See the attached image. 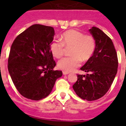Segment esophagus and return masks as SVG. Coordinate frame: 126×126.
I'll return each mask as SVG.
<instances>
[{"label": "esophagus", "mask_w": 126, "mask_h": 126, "mask_svg": "<svg viewBox=\"0 0 126 126\" xmlns=\"http://www.w3.org/2000/svg\"><path fill=\"white\" fill-rule=\"evenodd\" d=\"M62 73H63V74H64V75H66V74H69V72H67V71H63Z\"/></svg>", "instance_id": "34e87169"}]
</instances>
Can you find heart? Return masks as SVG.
<instances>
[{
  "label": "heart",
  "mask_w": 126,
  "mask_h": 126,
  "mask_svg": "<svg viewBox=\"0 0 126 126\" xmlns=\"http://www.w3.org/2000/svg\"><path fill=\"white\" fill-rule=\"evenodd\" d=\"M61 42L53 40L51 43L50 51L53 56L61 58L64 55V47H72L71 55L58 62V67L65 71L75 69L81 64V59L88 61L95 50V40L91 35H84L82 32L75 30H70L64 32L61 36Z\"/></svg>",
  "instance_id": "heart-1"
}]
</instances>
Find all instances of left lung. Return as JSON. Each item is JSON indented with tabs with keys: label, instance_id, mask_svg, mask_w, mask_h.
<instances>
[{
	"label": "left lung",
	"instance_id": "1",
	"mask_svg": "<svg viewBox=\"0 0 126 126\" xmlns=\"http://www.w3.org/2000/svg\"><path fill=\"white\" fill-rule=\"evenodd\" d=\"M95 40L93 55L80 69L87 73L78 74L73 86L79 97L88 101L96 100L106 94L117 73L118 59L112 40L100 29L89 30Z\"/></svg>",
	"mask_w": 126,
	"mask_h": 126
}]
</instances>
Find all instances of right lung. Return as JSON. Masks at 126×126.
I'll return each mask as SVG.
<instances>
[{
    "label": "right lung",
    "instance_id": "obj_1",
    "mask_svg": "<svg viewBox=\"0 0 126 126\" xmlns=\"http://www.w3.org/2000/svg\"><path fill=\"white\" fill-rule=\"evenodd\" d=\"M55 32L51 26L33 24L13 42L8 59V71L22 96L40 100L49 95L61 71H53L56 64L50 44Z\"/></svg>",
    "mask_w": 126,
    "mask_h": 126
}]
</instances>
